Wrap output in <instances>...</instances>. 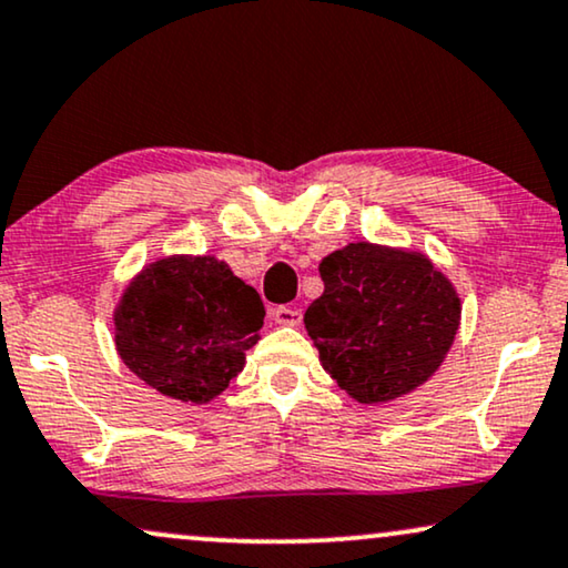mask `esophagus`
<instances>
[{
    "instance_id": "1",
    "label": "esophagus",
    "mask_w": 568,
    "mask_h": 568,
    "mask_svg": "<svg viewBox=\"0 0 568 568\" xmlns=\"http://www.w3.org/2000/svg\"><path fill=\"white\" fill-rule=\"evenodd\" d=\"M272 320H275L277 324H283V327H298L304 316H301L298 308H293V306H275L272 308Z\"/></svg>"
}]
</instances>
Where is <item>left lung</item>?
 <instances>
[{"mask_svg": "<svg viewBox=\"0 0 568 568\" xmlns=\"http://www.w3.org/2000/svg\"><path fill=\"white\" fill-rule=\"evenodd\" d=\"M324 293L304 322L320 361L355 403L410 395L447 358L463 304L423 252L355 241L320 264Z\"/></svg>", "mask_w": 568, "mask_h": 568, "instance_id": "1", "label": "left lung"}]
</instances>
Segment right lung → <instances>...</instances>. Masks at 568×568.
Returning <instances> with one entry per match:
<instances>
[{
    "mask_svg": "<svg viewBox=\"0 0 568 568\" xmlns=\"http://www.w3.org/2000/svg\"><path fill=\"white\" fill-rule=\"evenodd\" d=\"M262 324L260 293L223 260L171 254L126 283L113 308V343L148 387L207 405L241 374Z\"/></svg>",
    "mask_w": 568,
    "mask_h": 568,
    "instance_id": "obj_1",
    "label": "right lung"
}]
</instances>
